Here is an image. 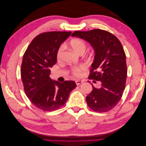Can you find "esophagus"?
Masks as SVG:
<instances>
[{
  "instance_id": "esophagus-1",
  "label": "esophagus",
  "mask_w": 146,
  "mask_h": 146,
  "mask_svg": "<svg viewBox=\"0 0 146 146\" xmlns=\"http://www.w3.org/2000/svg\"><path fill=\"white\" fill-rule=\"evenodd\" d=\"M76 85H80V84H82L83 83V81L82 80H76Z\"/></svg>"
}]
</instances>
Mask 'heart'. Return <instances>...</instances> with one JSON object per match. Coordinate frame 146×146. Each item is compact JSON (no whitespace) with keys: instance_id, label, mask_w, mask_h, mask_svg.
<instances>
[{"instance_id":"b5f03b06","label":"heart","mask_w":146,"mask_h":146,"mask_svg":"<svg viewBox=\"0 0 146 146\" xmlns=\"http://www.w3.org/2000/svg\"><path fill=\"white\" fill-rule=\"evenodd\" d=\"M70 45L73 48V50L78 54L84 53L86 48V44L83 39H73L70 41ZM64 50V45L62 44L60 46L56 53V58L60 60L63 55ZM85 69V66L81 65L77 67H74L71 69V71L75 76H79L82 70Z\"/></svg>"}]
</instances>
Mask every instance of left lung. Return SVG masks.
I'll return each mask as SVG.
<instances>
[{
    "label": "left lung",
    "instance_id": "left-lung-1",
    "mask_svg": "<svg viewBox=\"0 0 146 146\" xmlns=\"http://www.w3.org/2000/svg\"><path fill=\"white\" fill-rule=\"evenodd\" d=\"M71 36L86 41L95 52L89 78L101 82V87L92 85L86 98L88 107L96 112L108 111L118 104L125 87L126 56L121 43L114 35L101 29L76 31Z\"/></svg>",
    "mask_w": 146,
    "mask_h": 146
}]
</instances>
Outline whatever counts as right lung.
<instances>
[{"label": "right lung", "instance_id": "add662e5", "mask_svg": "<svg viewBox=\"0 0 146 146\" xmlns=\"http://www.w3.org/2000/svg\"><path fill=\"white\" fill-rule=\"evenodd\" d=\"M71 32H49L35 37L25 52L21 74L24 90L35 107L51 111L63 107L70 92L77 86L74 81L60 83L50 77V69L56 62L61 44Z\"/></svg>", "mask_w": 146, "mask_h": 146}]
</instances>
